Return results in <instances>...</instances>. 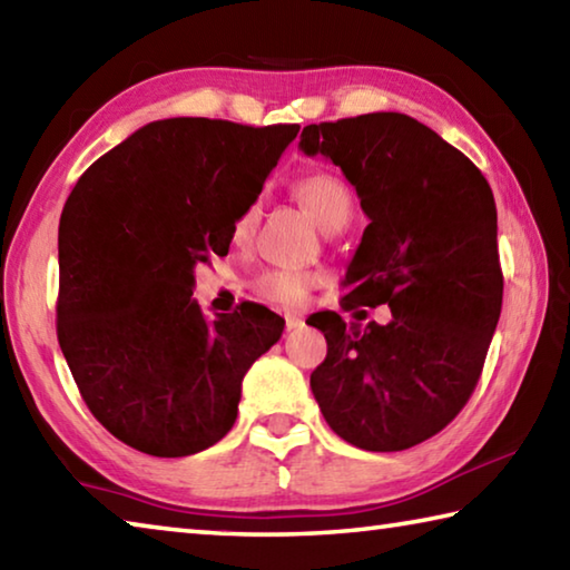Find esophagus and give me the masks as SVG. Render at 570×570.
<instances>
[{
  "label": "esophagus",
  "mask_w": 570,
  "mask_h": 570,
  "mask_svg": "<svg viewBox=\"0 0 570 570\" xmlns=\"http://www.w3.org/2000/svg\"><path fill=\"white\" fill-rule=\"evenodd\" d=\"M284 322H286V330H298V326L304 324V316L302 314H284Z\"/></svg>",
  "instance_id": "obj_1"
}]
</instances>
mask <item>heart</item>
<instances>
[{"instance_id": "heart-1", "label": "heart", "mask_w": 570, "mask_h": 570, "mask_svg": "<svg viewBox=\"0 0 570 570\" xmlns=\"http://www.w3.org/2000/svg\"><path fill=\"white\" fill-rule=\"evenodd\" d=\"M294 196L302 200V206L316 218L324 230H340L346 226L354 210V196L346 183L334 176V173H308V176L298 178L294 183ZM258 204H248L240 210L234 220V240L244 244V240L254 234L258 224ZM314 284V276L302 272H286V268H274L256 278V292L262 294L266 302L292 306L298 304L306 296L308 286Z\"/></svg>"}]
</instances>
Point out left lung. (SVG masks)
I'll return each instance as SVG.
<instances>
[{"instance_id": "left-lung-1", "label": "left lung", "mask_w": 570, "mask_h": 570, "mask_svg": "<svg viewBox=\"0 0 570 570\" xmlns=\"http://www.w3.org/2000/svg\"><path fill=\"white\" fill-rule=\"evenodd\" d=\"M356 188L370 218L344 276V312L387 304L390 324L312 314L326 360L312 392L354 448L397 452L438 435L475 392L503 306L498 210L468 156L402 112L306 125L298 142Z\"/></svg>"}]
</instances>
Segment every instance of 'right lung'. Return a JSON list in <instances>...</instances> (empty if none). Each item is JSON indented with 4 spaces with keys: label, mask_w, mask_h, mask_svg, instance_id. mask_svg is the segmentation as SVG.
<instances>
[{
    "label": "right lung",
    "mask_w": 570,
    "mask_h": 570,
    "mask_svg": "<svg viewBox=\"0 0 570 570\" xmlns=\"http://www.w3.org/2000/svg\"><path fill=\"white\" fill-rule=\"evenodd\" d=\"M296 132L156 120L75 183L57 236V340L88 410L125 445L186 458L234 428L244 374L284 320L250 302L206 320L193 268L228 254Z\"/></svg>",
    "instance_id": "obj_1"
}]
</instances>
